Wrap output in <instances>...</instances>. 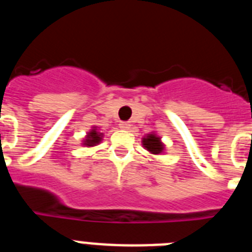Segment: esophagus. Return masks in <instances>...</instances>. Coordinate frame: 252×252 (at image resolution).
Segmentation results:
<instances>
[{
	"label": "esophagus",
	"mask_w": 252,
	"mask_h": 252,
	"mask_svg": "<svg viewBox=\"0 0 252 252\" xmlns=\"http://www.w3.org/2000/svg\"><path fill=\"white\" fill-rule=\"evenodd\" d=\"M130 126L131 125L128 122H120V128H122V130H128Z\"/></svg>",
	"instance_id": "obj_1"
}]
</instances>
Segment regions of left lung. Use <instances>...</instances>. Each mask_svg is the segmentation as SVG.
Returning <instances> with one entry per match:
<instances>
[{
    "mask_svg": "<svg viewBox=\"0 0 252 252\" xmlns=\"http://www.w3.org/2000/svg\"><path fill=\"white\" fill-rule=\"evenodd\" d=\"M142 145L145 146L151 154H160L164 150V146L160 142V137L155 136L154 133H150L145 139L142 140Z\"/></svg>",
    "mask_w": 252,
    "mask_h": 252,
    "instance_id": "left-lung-1",
    "label": "left lung"
}]
</instances>
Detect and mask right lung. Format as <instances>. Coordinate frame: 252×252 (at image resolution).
Instances as JSON below:
<instances>
[{"mask_svg": "<svg viewBox=\"0 0 252 252\" xmlns=\"http://www.w3.org/2000/svg\"><path fill=\"white\" fill-rule=\"evenodd\" d=\"M99 141H101V133H98L94 128H93V130L88 133V136H87L86 141H84V145L93 146L95 145V144H98Z\"/></svg>", "mask_w": 252, "mask_h": 252, "instance_id": "right-lung-1", "label": "right lung"}]
</instances>
